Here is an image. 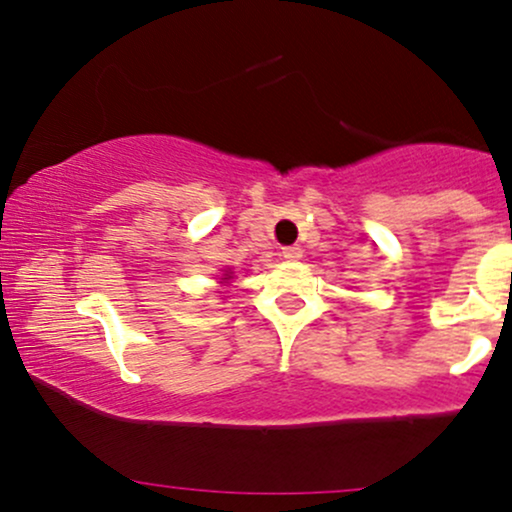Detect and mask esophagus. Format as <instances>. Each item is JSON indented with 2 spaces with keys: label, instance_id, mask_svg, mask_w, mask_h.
<instances>
[{
  "label": "esophagus",
  "instance_id": "esophagus-1",
  "mask_svg": "<svg viewBox=\"0 0 512 512\" xmlns=\"http://www.w3.org/2000/svg\"><path fill=\"white\" fill-rule=\"evenodd\" d=\"M281 257H284V260H289V262L301 260L303 248H301V245H286V248L281 250Z\"/></svg>",
  "mask_w": 512,
  "mask_h": 512
}]
</instances>
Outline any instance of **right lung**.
Returning <instances> with one entry per match:
<instances>
[{
    "label": "right lung",
    "instance_id": "obj_1",
    "mask_svg": "<svg viewBox=\"0 0 512 512\" xmlns=\"http://www.w3.org/2000/svg\"><path fill=\"white\" fill-rule=\"evenodd\" d=\"M226 276H228V274H226Z\"/></svg>",
    "mask_w": 512,
    "mask_h": 512
}]
</instances>
